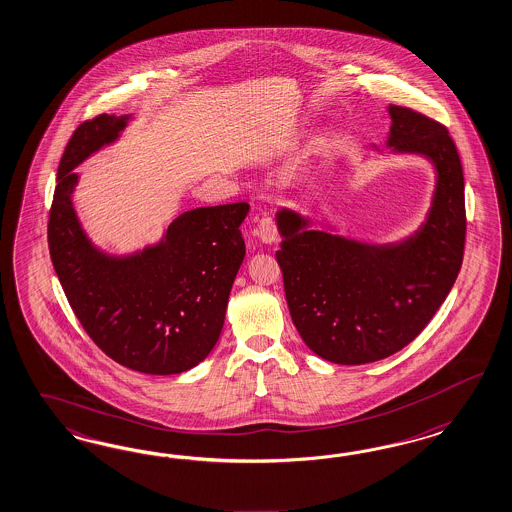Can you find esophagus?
<instances>
[{"instance_id": "obj_1", "label": "esophagus", "mask_w": 512, "mask_h": 512, "mask_svg": "<svg viewBox=\"0 0 512 512\" xmlns=\"http://www.w3.org/2000/svg\"><path fill=\"white\" fill-rule=\"evenodd\" d=\"M256 234H258V237L262 239V243H265V245L275 243L278 237L277 222H275V219H271V217H263V219L260 220V224H258Z\"/></svg>"}]
</instances>
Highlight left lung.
Instances as JSON below:
<instances>
[{"mask_svg": "<svg viewBox=\"0 0 512 512\" xmlns=\"http://www.w3.org/2000/svg\"><path fill=\"white\" fill-rule=\"evenodd\" d=\"M387 147L432 164L436 185L421 226L393 243L314 228L292 207L277 211V262L293 325L310 350L336 365H365L408 346L454 286L466 241L464 172L447 129L389 104ZM376 153L380 149L372 146Z\"/></svg>", "mask_w": 512, "mask_h": 512, "instance_id": "1", "label": "left lung"}]
</instances>
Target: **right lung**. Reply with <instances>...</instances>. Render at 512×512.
Listing matches in <instances>:
<instances>
[{
  "instance_id": "add662e5",
  "label": "right lung",
  "mask_w": 512,
  "mask_h": 512,
  "mask_svg": "<svg viewBox=\"0 0 512 512\" xmlns=\"http://www.w3.org/2000/svg\"><path fill=\"white\" fill-rule=\"evenodd\" d=\"M132 116L82 123L61 157L48 247L61 288L91 340L119 365L153 376L187 372L219 340L245 258L241 224L250 205L196 207L157 243L114 254L93 243L76 213V166L116 144Z\"/></svg>"
}]
</instances>
